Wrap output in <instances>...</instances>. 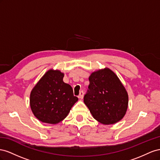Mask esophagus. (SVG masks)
Returning a JSON list of instances; mask_svg holds the SVG:
<instances>
[{
	"mask_svg": "<svg viewBox=\"0 0 160 160\" xmlns=\"http://www.w3.org/2000/svg\"><path fill=\"white\" fill-rule=\"evenodd\" d=\"M83 97H84V91L81 90L80 92L79 95H78V98H83Z\"/></svg>",
	"mask_w": 160,
	"mask_h": 160,
	"instance_id": "obj_1",
	"label": "esophagus"
}]
</instances>
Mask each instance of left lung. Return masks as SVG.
I'll return each mask as SVG.
<instances>
[{"label": "left lung", "instance_id": "1", "mask_svg": "<svg viewBox=\"0 0 160 160\" xmlns=\"http://www.w3.org/2000/svg\"><path fill=\"white\" fill-rule=\"evenodd\" d=\"M84 102L96 120L110 125L121 120L128 107V94L108 68L92 73Z\"/></svg>", "mask_w": 160, "mask_h": 160}]
</instances>
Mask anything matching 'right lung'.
<instances>
[{
  "mask_svg": "<svg viewBox=\"0 0 160 160\" xmlns=\"http://www.w3.org/2000/svg\"><path fill=\"white\" fill-rule=\"evenodd\" d=\"M63 78L60 71L50 70L31 91V111L42 122L56 124L62 121L78 100L72 86L63 82Z\"/></svg>",
  "mask_w": 160,
  "mask_h": 160,
  "instance_id": "right-lung-1",
  "label": "right lung"
}]
</instances>
